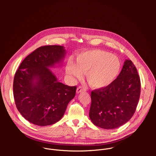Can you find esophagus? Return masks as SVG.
Masks as SVG:
<instances>
[{
	"label": "esophagus",
	"mask_w": 156,
	"mask_h": 156,
	"mask_svg": "<svg viewBox=\"0 0 156 156\" xmlns=\"http://www.w3.org/2000/svg\"><path fill=\"white\" fill-rule=\"evenodd\" d=\"M86 91V90L83 86H79L76 89V93H80L81 92H85Z\"/></svg>",
	"instance_id": "34e87169"
}]
</instances>
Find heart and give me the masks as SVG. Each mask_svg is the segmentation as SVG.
Here are the masks:
<instances>
[{"instance_id":"1","label":"heart","mask_w":156,"mask_h":156,"mask_svg":"<svg viewBox=\"0 0 156 156\" xmlns=\"http://www.w3.org/2000/svg\"><path fill=\"white\" fill-rule=\"evenodd\" d=\"M121 63L118 57L103 51H87L79 55L76 65L70 62L66 66V73L73 79H80L86 73L88 84L94 88H101L112 83L118 76Z\"/></svg>"}]
</instances>
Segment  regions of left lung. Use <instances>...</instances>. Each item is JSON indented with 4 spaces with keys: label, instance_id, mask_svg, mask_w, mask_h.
Returning <instances> with one entry per match:
<instances>
[{
    "label": "left lung",
    "instance_id": "obj_1",
    "mask_svg": "<svg viewBox=\"0 0 156 156\" xmlns=\"http://www.w3.org/2000/svg\"><path fill=\"white\" fill-rule=\"evenodd\" d=\"M141 92V82L135 65L126 60L121 72L109 85L92 91L90 118L104 129H115L134 114Z\"/></svg>",
    "mask_w": 156,
    "mask_h": 156
}]
</instances>
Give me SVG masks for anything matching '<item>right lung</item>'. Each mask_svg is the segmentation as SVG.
I'll list each match as a JSON object with an SVG mask.
<instances>
[{"mask_svg": "<svg viewBox=\"0 0 156 156\" xmlns=\"http://www.w3.org/2000/svg\"><path fill=\"white\" fill-rule=\"evenodd\" d=\"M65 54L63 46H41L23 60L15 73V105L21 115L36 125H51L59 121L75 96L76 86L58 82L48 68L61 62Z\"/></svg>", "mask_w": 156, "mask_h": 156, "instance_id": "obj_1", "label": "right lung"}]
</instances>
